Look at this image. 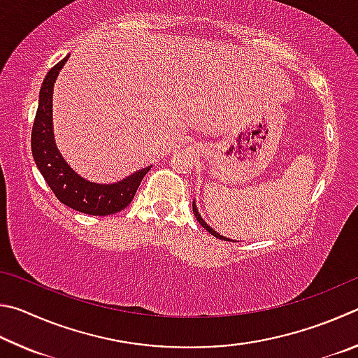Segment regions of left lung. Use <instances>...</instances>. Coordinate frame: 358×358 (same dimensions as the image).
<instances>
[{
  "mask_svg": "<svg viewBox=\"0 0 358 358\" xmlns=\"http://www.w3.org/2000/svg\"><path fill=\"white\" fill-rule=\"evenodd\" d=\"M193 214H195V217H196V220H198V223H199V224H201V227H203V228H206V229H208V231H209V233H210L212 236H215V237H218V239H222V241H229V239H227V237H223V236H220V234H218V233H217V231H214V229H212V228L209 227V224H208V223H206V222L203 220V218H201V215H199V212H198V209H196V206H195V201H193ZM229 242H233V241H229Z\"/></svg>",
  "mask_w": 358,
  "mask_h": 358,
  "instance_id": "1",
  "label": "left lung"
}]
</instances>
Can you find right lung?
<instances>
[{
    "mask_svg": "<svg viewBox=\"0 0 358 358\" xmlns=\"http://www.w3.org/2000/svg\"><path fill=\"white\" fill-rule=\"evenodd\" d=\"M69 55L50 69L43 78L39 94L33 131H31V150L37 168L55 196L71 209L87 215H111L121 212L131 203L144 176L150 166L140 169L121 182L100 185L87 182L73 171L56 149L52 127V97L53 85Z\"/></svg>",
    "mask_w": 358,
    "mask_h": 358,
    "instance_id": "obj_1",
    "label": "right lung"
}]
</instances>
